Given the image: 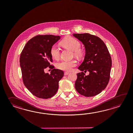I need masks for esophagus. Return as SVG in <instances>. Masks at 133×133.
<instances>
[{
  "instance_id": "esophagus-1",
  "label": "esophagus",
  "mask_w": 133,
  "mask_h": 133,
  "mask_svg": "<svg viewBox=\"0 0 133 133\" xmlns=\"http://www.w3.org/2000/svg\"><path fill=\"white\" fill-rule=\"evenodd\" d=\"M69 74V72H65V73H64V75L65 76H66V75H68Z\"/></svg>"
}]
</instances>
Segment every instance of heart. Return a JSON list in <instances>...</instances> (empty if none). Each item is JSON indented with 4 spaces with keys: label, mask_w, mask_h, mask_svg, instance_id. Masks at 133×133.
Instances as JSON below:
<instances>
[{
    "label": "heart",
    "mask_w": 133,
    "mask_h": 133,
    "mask_svg": "<svg viewBox=\"0 0 133 133\" xmlns=\"http://www.w3.org/2000/svg\"><path fill=\"white\" fill-rule=\"evenodd\" d=\"M60 44L63 47L73 51L74 55L78 58H81L84 54V51L80 48V43L78 40L73 37H68L63 39ZM51 57L55 59H58L60 57V50L56 45H53L50 49ZM76 65V62L75 60L71 61H62L58 63L57 64V68L64 71H70L72 68Z\"/></svg>",
    "instance_id": "heart-1"
}]
</instances>
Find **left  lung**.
I'll return each instance as SVG.
<instances>
[{
    "mask_svg": "<svg viewBox=\"0 0 133 133\" xmlns=\"http://www.w3.org/2000/svg\"><path fill=\"white\" fill-rule=\"evenodd\" d=\"M73 36L82 42L85 50L84 60L78 68L89 72L88 76L83 72L77 74L75 88L84 96H96L105 89L109 82L112 66L110 55L105 43L98 37L88 33Z\"/></svg>",
    "mask_w": 133,
    "mask_h": 133,
    "instance_id": "obj_1",
    "label": "left lung"
}]
</instances>
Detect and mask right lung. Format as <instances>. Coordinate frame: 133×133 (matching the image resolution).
Here are the masks:
<instances>
[{
	"mask_svg": "<svg viewBox=\"0 0 133 133\" xmlns=\"http://www.w3.org/2000/svg\"><path fill=\"white\" fill-rule=\"evenodd\" d=\"M60 38L52 35H38L29 40L20 57L23 81L34 96L42 99L54 96L58 89V83L64 72L50 65L52 46ZM52 69L50 74H45L47 67Z\"/></svg>",
	"mask_w": 133,
	"mask_h": 133,
	"instance_id": "right-lung-1",
	"label": "right lung"
}]
</instances>
